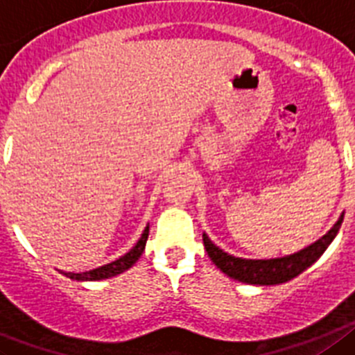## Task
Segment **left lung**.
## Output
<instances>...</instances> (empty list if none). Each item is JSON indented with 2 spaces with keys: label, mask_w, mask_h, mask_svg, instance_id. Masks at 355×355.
Here are the masks:
<instances>
[{
  "label": "left lung",
  "mask_w": 355,
  "mask_h": 355,
  "mask_svg": "<svg viewBox=\"0 0 355 355\" xmlns=\"http://www.w3.org/2000/svg\"><path fill=\"white\" fill-rule=\"evenodd\" d=\"M343 221V214L340 216V220L336 221L329 232L323 237H320L318 241L309 245L304 250L297 252V254L286 255V257L277 259H241L234 257V255L227 254L221 248L214 245L209 239L207 234H203V245L207 250L209 257L212 263L223 271L225 275H229L230 279L245 282V284H255V286H275L288 282V280L295 279L300 275L302 271L307 270L314 261H318L320 255L327 250V246L331 245L332 239L336 237L338 230Z\"/></svg>",
  "instance_id": "1"
}]
</instances>
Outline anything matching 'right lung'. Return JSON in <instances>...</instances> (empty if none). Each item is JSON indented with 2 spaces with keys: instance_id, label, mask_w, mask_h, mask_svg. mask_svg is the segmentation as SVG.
I'll return each mask as SVG.
<instances>
[{
  "instance_id": "1",
  "label": "right lung",
  "mask_w": 355,
  "mask_h": 355,
  "mask_svg": "<svg viewBox=\"0 0 355 355\" xmlns=\"http://www.w3.org/2000/svg\"><path fill=\"white\" fill-rule=\"evenodd\" d=\"M148 230H150V227L144 229V232L141 234L139 237V241L135 243V246L130 252H126L125 255H121V257L112 261V263L103 264V266L100 268H94V270L91 271H82V273H73V271H60V273H64V275L69 277V279L73 280H103L119 275V273H123V271H126L128 268H132L137 263V259L141 257V254L144 252V246H146Z\"/></svg>"
}]
</instances>
